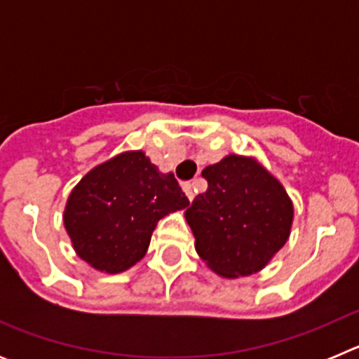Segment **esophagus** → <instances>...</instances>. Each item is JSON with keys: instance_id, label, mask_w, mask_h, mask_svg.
Wrapping results in <instances>:
<instances>
[{"instance_id": "34e87169", "label": "esophagus", "mask_w": 359, "mask_h": 359, "mask_svg": "<svg viewBox=\"0 0 359 359\" xmlns=\"http://www.w3.org/2000/svg\"><path fill=\"white\" fill-rule=\"evenodd\" d=\"M183 192L187 194V198H189V201H192L196 196V189H194V183H185L183 185Z\"/></svg>"}]
</instances>
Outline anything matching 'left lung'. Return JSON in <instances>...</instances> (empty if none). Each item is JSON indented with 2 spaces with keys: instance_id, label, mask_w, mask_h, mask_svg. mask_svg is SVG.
<instances>
[{
  "instance_id": "1",
  "label": "left lung",
  "mask_w": 359,
  "mask_h": 359,
  "mask_svg": "<svg viewBox=\"0 0 359 359\" xmlns=\"http://www.w3.org/2000/svg\"><path fill=\"white\" fill-rule=\"evenodd\" d=\"M208 182L185 210L196 252L223 278L261 271L287 243L293 201L255 158L228 154L203 169Z\"/></svg>"
}]
</instances>
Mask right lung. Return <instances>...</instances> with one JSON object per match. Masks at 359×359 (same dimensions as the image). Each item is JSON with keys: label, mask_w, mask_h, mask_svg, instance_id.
I'll return each instance as SVG.
<instances>
[{"label": "right lung", "mask_w": 359, "mask_h": 359, "mask_svg": "<svg viewBox=\"0 0 359 359\" xmlns=\"http://www.w3.org/2000/svg\"><path fill=\"white\" fill-rule=\"evenodd\" d=\"M187 207L172 172H160L144 151H126L73 187L62 219L82 261L122 273L144 259L158 221Z\"/></svg>", "instance_id": "add662e5"}]
</instances>
